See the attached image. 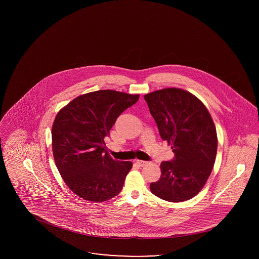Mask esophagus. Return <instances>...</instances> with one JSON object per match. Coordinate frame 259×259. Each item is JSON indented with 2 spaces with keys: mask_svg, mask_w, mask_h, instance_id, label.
<instances>
[{
  "mask_svg": "<svg viewBox=\"0 0 259 259\" xmlns=\"http://www.w3.org/2000/svg\"><path fill=\"white\" fill-rule=\"evenodd\" d=\"M136 163H137L140 167H144V166H146V165L148 164V161L137 160L136 161Z\"/></svg>",
  "mask_w": 259,
  "mask_h": 259,
  "instance_id": "esophagus-1",
  "label": "esophagus"
}]
</instances>
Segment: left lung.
Masks as SVG:
<instances>
[{"instance_id": "1", "label": "left lung", "mask_w": 259, "mask_h": 259, "mask_svg": "<svg viewBox=\"0 0 259 259\" xmlns=\"http://www.w3.org/2000/svg\"><path fill=\"white\" fill-rule=\"evenodd\" d=\"M161 139L172 145L175 157L161 162L160 179L150 184L151 192L169 202L194 197L212 170L218 137L204 104L191 93L166 88L145 95Z\"/></svg>"}]
</instances>
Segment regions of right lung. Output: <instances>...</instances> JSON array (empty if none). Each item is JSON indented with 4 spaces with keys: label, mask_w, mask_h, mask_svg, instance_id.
Segmentation results:
<instances>
[{
    "label": "right lung",
    "mask_w": 259,
    "mask_h": 259,
    "mask_svg": "<svg viewBox=\"0 0 259 259\" xmlns=\"http://www.w3.org/2000/svg\"><path fill=\"white\" fill-rule=\"evenodd\" d=\"M139 97L99 90L76 97L56 115L51 133L54 160L62 179L77 196L103 202L121 191L133 164L112 159L105 137Z\"/></svg>",
    "instance_id": "1"
}]
</instances>
